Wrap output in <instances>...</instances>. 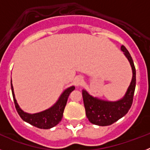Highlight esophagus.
Returning <instances> with one entry per match:
<instances>
[{
	"label": "esophagus",
	"mask_w": 150,
	"mask_h": 150,
	"mask_svg": "<svg viewBox=\"0 0 150 150\" xmlns=\"http://www.w3.org/2000/svg\"><path fill=\"white\" fill-rule=\"evenodd\" d=\"M83 82V77H81V76H77V77H76L75 78V79H74V83H75V85H76V86H81Z\"/></svg>",
	"instance_id": "1"
}]
</instances>
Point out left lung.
Segmentation results:
<instances>
[{"mask_svg":"<svg viewBox=\"0 0 150 150\" xmlns=\"http://www.w3.org/2000/svg\"><path fill=\"white\" fill-rule=\"evenodd\" d=\"M132 69V79L126 93L122 98L116 101H108L91 96L86 90H83L86 115L89 122L99 126L110 125L126 114L132 107L136 86V70L129 52L124 46H121Z\"/></svg>","mask_w":150,"mask_h":150,"instance_id":"obj_1","label":"left lung"}]
</instances>
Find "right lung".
Returning a JSON list of instances; mask_svg holds the SVG:
<instances>
[{
    "label": "right lung",
    "instance_id": "right-lung-1",
    "mask_svg": "<svg viewBox=\"0 0 150 150\" xmlns=\"http://www.w3.org/2000/svg\"><path fill=\"white\" fill-rule=\"evenodd\" d=\"M11 89L16 109L18 115L20 116L22 120L26 122L29 123L31 125H34V126L37 127L38 128L49 129V128L55 126L56 125H58L61 122L62 117H63L64 110V107H65L66 104H67V98H68L69 95H70L71 91L75 89V87L73 86L69 87L67 89L64 90L63 91V93L59 97V100H57L56 103L52 107L46 110L37 112V113H33V114L24 112L19 107L16 100L12 81Z\"/></svg>",
    "mask_w": 150,
    "mask_h": 150
}]
</instances>
